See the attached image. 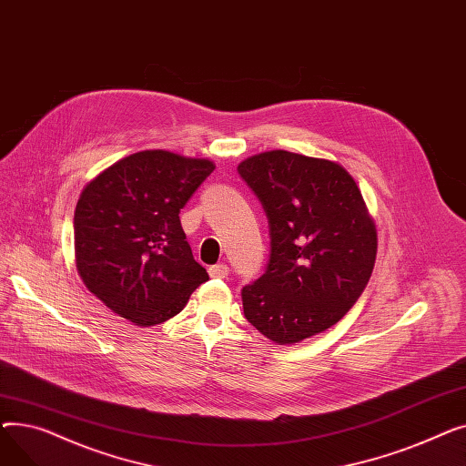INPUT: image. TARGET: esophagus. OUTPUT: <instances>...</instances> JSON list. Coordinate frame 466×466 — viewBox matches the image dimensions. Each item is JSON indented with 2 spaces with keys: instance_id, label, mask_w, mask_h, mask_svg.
Masks as SVG:
<instances>
[{
  "instance_id": "obj_1",
  "label": "esophagus",
  "mask_w": 466,
  "mask_h": 466,
  "mask_svg": "<svg viewBox=\"0 0 466 466\" xmlns=\"http://www.w3.org/2000/svg\"><path fill=\"white\" fill-rule=\"evenodd\" d=\"M230 274V268L227 266V264H213V266H209V276L211 278H218V279H223V278H227Z\"/></svg>"
}]
</instances>
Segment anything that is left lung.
I'll return each mask as SVG.
<instances>
[{
    "label": "left lung",
    "mask_w": 466,
    "mask_h": 466,
    "mask_svg": "<svg viewBox=\"0 0 466 466\" xmlns=\"http://www.w3.org/2000/svg\"><path fill=\"white\" fill-rule=\"evenodd\" d=\"M270 227L264 274L241 289L246 319L279 346L344 317L369 283L378 234L355 179L338 162L268 151L238 166Z\"/></svg>",
    "instance_id": "1"
}]
</instances>
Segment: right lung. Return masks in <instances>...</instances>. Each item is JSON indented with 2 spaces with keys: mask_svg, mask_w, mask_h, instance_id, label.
I'll list each match as a JSON object with an SVG mask.
<instances>
[{
  "mask_svg": "<svg viewBox=\"0 0 466 466\" xmlns=\"http://www.w3.org/2000/svg\"><path fill=\"white\" fill-rule=\"evenodd\" d=\"M213 169L208 158L141 151L83 188L73 217L77 270L111 311L139 327L160 325L209 279L179 213Z\"/></svg>",
  "mask_w": 466,
  "mask_h": 466,
  "instance_id": "add662e5",
  "label": "right lung"
}]
</instances>
